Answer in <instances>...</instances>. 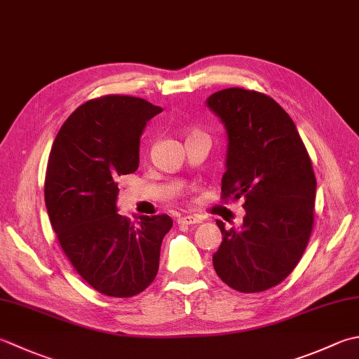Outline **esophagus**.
Masks as SVG:
<instances>
[{"label":"esophagus","instance_id":"obj_1","mask_svg":"<svg viewBox=\"0 0 359 359\" xmlns=\"http://www.w3.org/2000/svg\"><path fill=\"white\" fill-rule=\"evenodd\" d=\"M202 219L199 216H193V215H187L184 217H180L182 224H187V226H194V224H199Z\"/></svg>","mask_w":359,"mask_h":359}]
</instances>
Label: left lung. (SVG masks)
Instances as JSON below:
<instances>
[{"label": "left lung", "instance_id": "8db88e82", "mask_svg": "<svg viewBox=\"0 0 359 359\" xmlns=\"http://www.w3.org/2000/svg\"><path fill=\"white\" fill-rule=\"evenodd\" d=\"M207 107L227 135L224 198L244 199L241 227L226 230L215 271L240 292L278 285L296 268L310 240L316 199L311 160L291 116L272 97L244 88L210 95Z\"/></svg>", "mask_w": 359, "mask_h": 359}]
</instances>
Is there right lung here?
Returning a JSON list of instances; mask_svg holds the SVG:
<instances>
[{
  "instance_id": "1",
  "label": "right lung",
  "mask_w": 359,
  "mask_h": 359,
  "mask_svg": "<svg viewBox=\"0 0 359 359\" xmlns=\"http://www.w3.org/2000/svg\"><path fill=\"white\" fill-rule=\"evenodd\" d=\"M163 109L133 96H104L77 107L49 154L45 203L59 243L77 273L109 297H132L157 276L168 215L118 213L119 175L137 171L140 137Z\"/></svg>"
}]
</instances>
